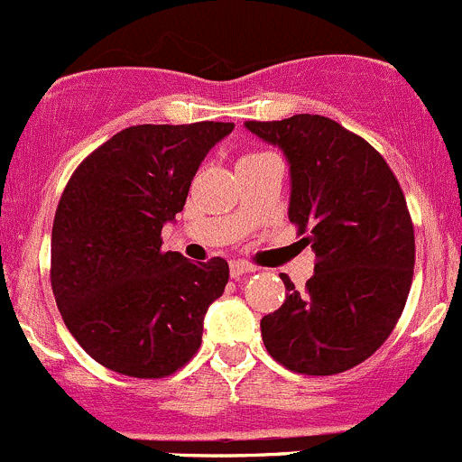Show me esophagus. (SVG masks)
Wrapping results in <instances>:
<instances>
[{
    "label": "esophagus",
    "mask_w": 462,
    "mask_h": 462,
    "mask_svg": "<svg viewBox=\"0 0 462 462\" xmlns=\"http://www.w3.org/2000/svg\"><path fill=\"white\" fill-rule=\"evenodd\" d=\"M229 269H231V278H242V276H245V273L255 272V267H251V264L242 263V260H233Z\"/></svg>",
    "instance_id": "obj_1"
}]
</instances>
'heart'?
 Returning <instances> with one entry per match:
<instances>
[{"mask_svg":"<svg viewBox=\"0 0 462 462\" xmlns=\"http://www.w3.org/2000/svg\"><path fill=\"white\" fill-rule=\"evenodd\" d=\"M246 157H260V154H246Z\"/></svg>","mask_w":462,"mask_h":462,"instance_id":"b5f03b06","label":"heart"}]
</instances>
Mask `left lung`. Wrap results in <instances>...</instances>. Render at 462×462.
Returning <instances> with one entry per match:
<instances>
[{"instance_id":"obj_1","label":"left lung","mask_w":462,"mask_h":462,"mask_svg":"<svg viewBox=\"0 0 462 462\" xmlns=\"http://www.w3.org/2000/svg\"><path fill=\"white\" fill-rule=\"evenodd\" d=\"M290 163V208L317 255L305 291L282 273L285 303L260 321L267 353L303 375H335L371 357L395 328L415 237L404 193L380 152L319 114L246 121Z\"/></svg>"}]
</instances>
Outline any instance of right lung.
Here are the masks:
<instances>
[{
    "mask_svg": "<svg viewBox=\"0 0 462 462\" xmlns=\"http://www.w3.org/2000/svg\"><path fill=\"white\" fill-rule=\"evenodd\" d=\"M233 123L134 125L71 175L51 233V287L85 353L130 377H166L202 344L204 314L229 281L225 258L162 249L190 181Z\"/></svg>",
    "mask_w": 462,
    "mask_h": 462,
    "instance_id": "right-lung-1",
    "label": "right lung"
}]
</instances>
